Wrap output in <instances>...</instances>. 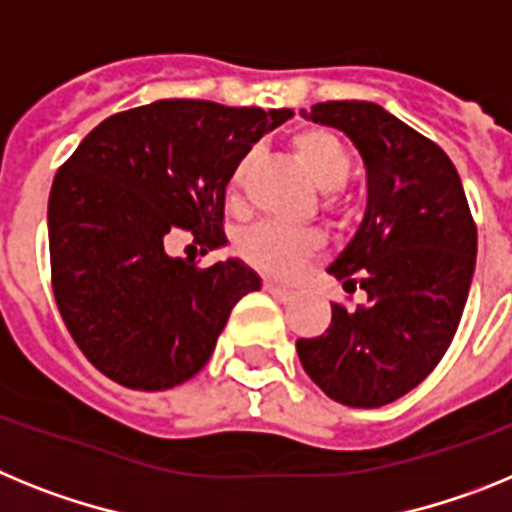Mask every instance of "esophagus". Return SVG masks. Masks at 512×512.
<instances>
[{"label": "esophagus", "instance_id": "1", "mask_svg": "<svg viewBox=\"0 0 512 512\" xmlns=\"http://www.w3.org/2000/svg\"><path fill=\"white\" fill-rule=\"evenodd\" d=\"M265 291H268L270 296H275V299H278V301L293 299V291H288V288L278 286V283H273V281H265Z\"/></svg>", "mask_w": 512, "mask_h": 512}]
</instances>
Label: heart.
Returning <instances> with one entry per match:
<instances>
[{
    "mask_svg": "<svg viewBox=\"0 0 512 512\" xmlns=\"http://www.w3.org/2000/svg\"><path fill=\"white\" fill-rule=\"evenodd\" d=\"M293 154L304 164L311 180L319 188L332 193L340 190L348 182L353 172V157L348 146L337 139L335 133L322 131V128H309L293 136ZM252 164V154L242 159L234 167L229 177V195H237L244 185V177ZM324 247V237L317 229H299V226L283 224H255L244 231L237 239V252L250 262L260 273L273 275V278H291L301 270L311 255H317Z\"/></svg>",
    "mask_w": 512,
    "mask_h": 512,
    "instance_id": "heart-1",
    "label": "heart"
}]
</instances>
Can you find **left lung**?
Wrapping results in <instances>:
<instances>
[{"label": "left lung", "mask_w": 512, "mask_h": 512, "mask_svg": "<svg viewBox=\"0 0 512 512\" xmlns=\"http://www.w3.org/2000/svg\"><path fill=\"white\" fill-rule=\"evenodd\" d=\"M306 121L342 131L366 164L363 219L327 273L363 288L355 311L296 342L301 366L330 399L384 407L415 389L459 330L477 262V226L446 151L376 102H319Z\"/></svg>", "instance_id": "1"}]
</instances>
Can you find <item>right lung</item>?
<instances>
[{
    "instance_id": "1",
    "label": "right lung",
    "mask_w": 512,
    "mask_h": 512,
    "mask_svg": "<svg viewBox=\"0 0 512 512\" xmlns=\"http://www.w3.org/2000/svg\"><path fill=\"white\" fill-rule=\"evenodd\" d=\"M291 110L157 100L110 115L53 177L48 198L53 296L87 361L115 384L162 391L211 358L260 275L237 257L195 268L167 255L190 234L226 244V185L252 144Z\"/></svg>"
}]
</instances>
